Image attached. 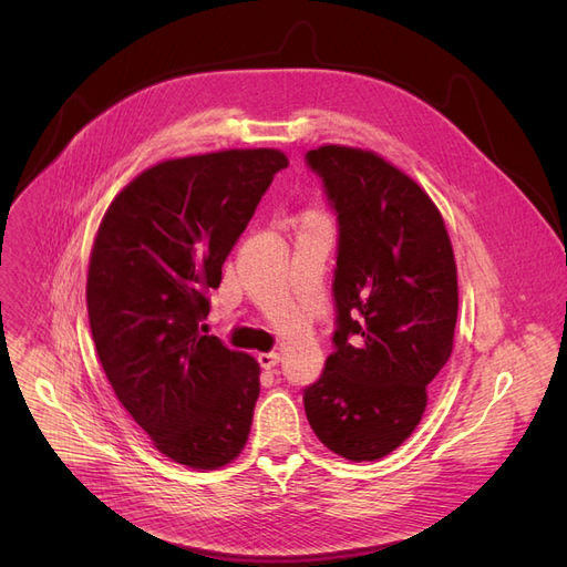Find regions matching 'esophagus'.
<instances>
[{
  "label": "esophagus",
  "mask_w": 567,
  "mask_h": 567,
  "mask_svg": "<svg viewBox=\"0 0 567 567\" xmlns=\"http://www.w3.org/2000/svg\"><path fill=\"white\" fill-rule=\"evenodd\" d=\"M257 361H259V365H261L264 370H274V368L280 363V353H276V351L259 353V355H257Z\"/></svg>",
  "instance_id": "esophagus-1"
}]
</instances>
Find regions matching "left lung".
Here are the masks:
<instances>
[{"mask_svg": "<svg viewBox=\"0 0 567 567\" xmlns=\"http://www.w3.org/2000/svg\"><path fill=\"white\" fill-rule=\"evenodd\" d=\"M306 163L338 216L333 353L306 415L326 449L372 462L411 436L451 359L455 255L434 202L377 154L329 144Z\"/></svg>", "mask_w": 567, "mask_h": 567, "instance_id": "obj_1", "label": "left lung"}]
</instances>
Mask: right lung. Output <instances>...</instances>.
I'll use <instances>...</instances> for the list:
<instances>
[{
	"label": "right lung",
	"mask_w": 567,
	"mask_h": 567,
	"mask_svg": "<svg viewBox=\"0 0 567 567\" xmlns=\"http://www.w3.org/2000/svg\"><path fill=\"white\" fill-rule=\"evenodd\" d=\"M285 167L276 148L158 163L114 197L96 236L86 310L101 365L156 449L190 468L225 466L250 434L259 365L199 326Z\"/></svg>",
	"instance_id": "add662e5"
}]
</instances>
